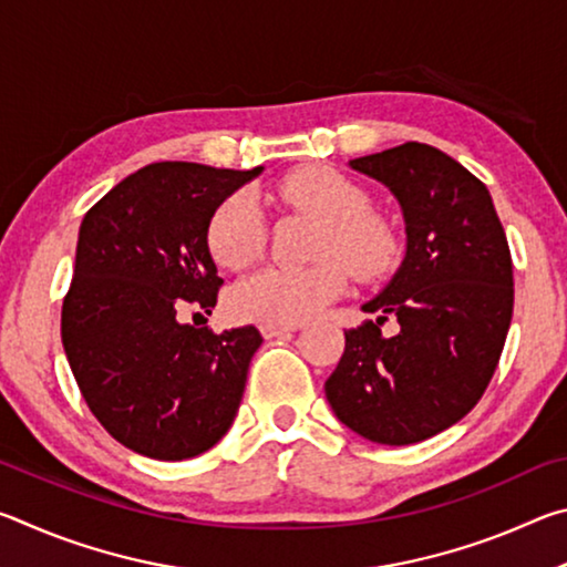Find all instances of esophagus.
Here are the masks:
<instances>
[{
	"label": "esophagus",
	"instance_id": "esophagus-1",
	"mask_svg": "<svg viewBox=\"0 0 567 567\" xmlns=\"http://www.w3.org/2000/svg\"><path fill=\"white\" fill-rule=\"evenodd\" d=\"M297 328H300V324H270V322H262L260 324V330H262V334H265L267 340H270V338H285V334L295 332Z\"/></svg>",
	"mask_w": 567,
	"mask_h": 567
}]
</instances>
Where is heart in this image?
Returning a JSON list of instances; mask_svg holds the SVG:
<instances>
[{"instance_id":"obj_1","label":"heart","mask_w":567,"mask_h":567,"mask_svg":"<svg viewBox=\"0 0 567 567\" xmlns=\"http://www.w3.org/2000/svg\"><path fill=\"white\" fill-rule=\"evenodd\" d=\"M270 199L320 219L307 267H265L229 292L239 320L295 324L310 320L348 290L350 270L362 282L388 277L400 262V235L388 215L370 207V192L322 165L292 169L270 187ZM267 223L247 192L219 203L207 227V245L227 270H247L262 257Z\"/></svg>"}]
</instances>
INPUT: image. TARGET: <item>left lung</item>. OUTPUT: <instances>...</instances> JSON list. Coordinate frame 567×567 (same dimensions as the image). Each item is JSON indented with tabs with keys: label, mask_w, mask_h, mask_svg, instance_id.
Returning <instances> with one entry per match:
<instances>
[{
	"label": "left lung",
	"mask_w": 567,
	"mask_h": 567,
	"mask_svg": "<svg viewBox=\"0 0 567 567\" xmlns=\"http://www.w3.org/2000/svg\"><path fill=\"white\" fill-rule=\"evenodd\" d=\"M405 215L408 252L344 332L324 395L344 425L380 445H412L463 420L491 385L513 320V257L493 197L437 147L405 142L358 157ZM390 317L401 330L388 339Z\"/></svg>",
	"instance_id": "obj_1"
}]
</instances>
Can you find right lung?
Wrapping results in <instances>:
<instances>
[{"mask_svg":"<svg viewBox=\"0 0 567 567\" xmlns=\"http://www.w3.org/2000/svg\"><path fill=\"white\" fill-rule=\"evenodd\" d=\"M260 169L155 162L82 219L62 344L92 415L134 453L187 460L233 425L262 334L182 324L179 312L217 305L209 219Z\"/></svg>","mask_w":567,"mask_h":567,"instance_id":"right-lung-1","label":"right lung"}]
</instances>
